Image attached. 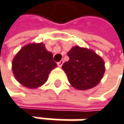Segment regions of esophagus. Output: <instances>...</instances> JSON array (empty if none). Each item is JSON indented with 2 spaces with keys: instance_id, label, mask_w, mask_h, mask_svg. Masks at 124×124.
Listing matches in <instances>:
<instances>
[{
  "instance_id": "34e87169",
  "label": "esophagus",
  "mask_w": 124,
  "mask_h": 124,
  "mask_svg": "<svg viewBox=\"0 0 124 124\" xmlns=\"http://www.w3.org/2000/svg\"><path fill=\"white\" fill-rule=\"evenodd\" d=\"M63 63H64V61L63 60H61L60 62H59L57 63V65H58L59 67H62V65H63Z\"/></svg>"
}]
</instances>
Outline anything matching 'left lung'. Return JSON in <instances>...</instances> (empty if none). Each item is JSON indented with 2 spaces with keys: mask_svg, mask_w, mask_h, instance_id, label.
<instances>
[{
  "mask_svg": "<svg viewBox=\"0 0 124 124\" xmlns=\"http://www.w3.org/2000/svg\"><path fill=\"white\" fill-rule=\"evenodd\" d=\"M69 60L62 65V69L74 88L87 90L97 85L104 73V62L94 52L75 46L69 53Z\"/></svg>",
  "mask_w": 124,
  "mask_h": 124,
  "instance_id": "obj_1",
  "label": "left lung"
}]
</instances>
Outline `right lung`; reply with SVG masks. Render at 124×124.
Listing matches in <instances>:
<instances>
[{
  "instance_id": "1",
  "label": "right lung",
  "mask_w": 124,
  "mask_h": 124,
  "mask_svg": "<svg viewBox=\"0 0 124 124\" xmlns=\"http://www.w3.org/2000/svg\"><path fill=\"white\" fill-rule=\"evenodd\" d=\"M53 55L43 43L29 44L16 55L12 69L16 79L23 86L35 88L43 85L52 69L56 67Z\"/></svg>"
}]
</instances>
